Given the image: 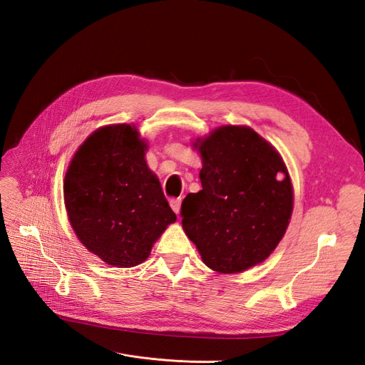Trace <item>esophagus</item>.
Returning <instances> with one entry per match:
<instances>
[{
  "label": "esophagus",
  "instance_id": "1",
  "mask_svg": "<svg viewBox=\"0 0 365 365\" xmlns=\"http://www.w3.org/2000/svg\"><path fill=\"white\" fill-rule=\"evenodd\" d=\"M170 207L176 215H180V212H181V197H173V200H170Z\"/></svg>",
  "mask_w": 365,
  "mask_h": 365
}]
</instances>
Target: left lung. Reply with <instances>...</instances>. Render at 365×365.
<instances>
[{
  "mask_svg": "<svg viewBox=\"0 0 365 365\" xmlns=\"http://www.w3.org/2000/svg\"><path fill=\"white\" fill-rule=\"evenodd\" d=\"M193 146L202 190L185 196L182 228L202 262L220 274L262 263L286 233L294 207L280 153L248 126H220Z\"/></svg>",
  "mask_w": 365,
  "mask_h": 365,
  "instance_id": "1",
  "label": "left lung"
}]
</instances>
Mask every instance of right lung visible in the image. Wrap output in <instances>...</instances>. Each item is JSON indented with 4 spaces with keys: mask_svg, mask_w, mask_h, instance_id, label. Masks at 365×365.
I'll use <instances>...</instances> for the list:
<instances>
[{
    "mask_svg": "<svg viewBox=\"0 0 365 365\" xmlns=\"http://www.w3.org/2000/svg\"><path fill=\"white\" fill-rule=\"evenodd\" d=\"M146 149L134 125L98 128L77 149L65 173L63 200L77 239L117 268L145 262L176 220L148 168Z\"/></svg>",
    "mask_w": 365,
    "mask_h": 365,
    "instance_id": "add662e5",
    "label": "right lung"
}]
</instances>
